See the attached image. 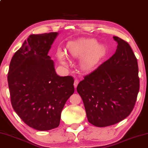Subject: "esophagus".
I'll list each match as a JSON object with an SVG mask.
<instances>
[{
    "label": "esophagus",
    "mask_w": 148,
    "mask_h": 148,
    "mask_svg": "<svg viewBox=\"0 0 148 148\" xmlns=\"http://www.w3.org/2000/svg\"><path fill=\"white\" fill-rule=\"evenodd\" d=\"M79 84V80L78 79H75V81H74V86L75 88H77V85H78Z\"/></svg>",
    "instance_id": "esophagus-1"
}]
</instances>
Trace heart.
Instances as JSON below:
<instances>
[{
  "label": "heart",
  "instance_id": "obj_1",
  "mask_svg": "<svg viewBox=\"0 0 148 148\" xmlns=\"http://www.w3.org/2000/svg\"><path fill=\"white\" fill-rule=\"evenodd\" d=\"M69 54L73 57H81V66L88 71L93 69L103 57L105 53V48L102 45L97 44L96 40L94 38H81L73 41L67 46ZM58 58L61 64L67 66L68 64L66 56L62 50H58Z\"/></svg>",
  "mask_w": 148,
  "mask_h": 148
}]
</instances>
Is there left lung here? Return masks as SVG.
Here are the masks:
<instances>
[{
    "mask_svg": "<svg viewBox=\"0 0 148 148\" xmlns=\"http://www.w3.org/2000/svg\"><path fill=\"white\" fill-rule=\"evenodd\" d=\"M115 53L79 83L88 122L96 127L113 125L128 117L140 88L137 59L128 42L113 37Z\"/></svg>",
    "mask_w": 148,
    "mask_h": 148,
    "instance_id": "obj_1",
    "label": "left lung"
}]
</instances>
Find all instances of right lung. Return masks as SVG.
Here are the masks:
<instances>
[{
	"instance_id": "add662e5",
	"label": "right lung",
	"mask_w": 148,
	"mask_h": 148,
	"mask_svg": "<svg viewBox=\"0 0 148 148\" xmlns=\"http://www.w3.org/2000/svg\"><path fill=\"white\" fill-rule=\"evenodd\" d=\"M58 33L31 35L12 58L8 83L12 106L21 120L38 130L60 125L61 113L74 92V79L58 75L48 56Z\"/></svg>"
}]
</instances>
